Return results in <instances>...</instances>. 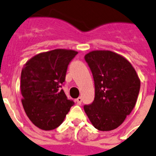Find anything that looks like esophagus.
<instances>
[{"instance_id": "esophagus-1", "label": "esophagus", "mask_w": 156, "mask_h": 156, "mask_svg": "<svg viewBox=\"0 0 156 156\" xmlns=\"http://www.w3.org/2000/svg\"><path fill=\"white\" fill-rule=\"evenodd\" d=\"M76 102H77V104H78V105H80L81 103H82V98H81V97L77 98Z\"/></svg>"}]
</instances>
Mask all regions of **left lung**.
<instances>
[{
	"mask_svg": "<svg viewBox=\"0 0 156 156\" xmlns=\"http://www.w3.org/2000/svg\"><path fill=\"white\" fill-rule=\"evenodd\" d=\"M84 58L92 72L95 87L94 100L83 106L85 112L98 130L116 129L134 108L140 79L126 58L111 51H92Z\"/></svg>",
	"mask_w": 156,
	"mask_h": 156,
	"instance_id": "left-lung-1",
	"label": "left lung"
}]
</instances>
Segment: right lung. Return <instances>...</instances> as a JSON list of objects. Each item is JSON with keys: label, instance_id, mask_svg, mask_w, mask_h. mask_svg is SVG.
I'll return each instance as SVG.
<instances>
[{"label": "right lung", "instance_id": "right-lung-1", "mask_svg": "<svg viewBox=\"0 0 156 156\" xmlns=\"http://www.w3.org/2000/svg\"><path fill=\"white\" fill-rule=\"evenodd\" d=\"M77 53L55 49L37 54L23 66L22 103L29 119L40 129L51 130L60 126L74 105L60 87L65 82L68 65Z\"/></svg>", "mask_w": 156, "mask_h": 156}]
</instances>
